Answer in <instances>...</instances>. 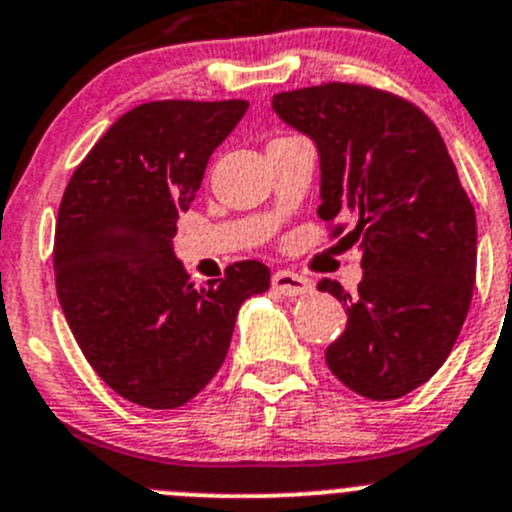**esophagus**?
<instances>
[{
    "label": "esophagus",
    "instance_id": "esophagus-1",
    "mask_svg": "<svg viewBox=\"0 0 512 512\" xmlns=\"http://www.w3.org/2000/svg\"><path fill=\"white\" fill-rule=\"evenodd\" d=\"M272 288L278 290V293L288 295V298H295V295H308L313 290V283L298 272H288L280 270L272 275Z\"/></svg>",
    "mask_w": 512,
    "mask_h": 512
}]
</instances>
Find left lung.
<instances>
[{
    "mask_svg": "<svg viewBox=\"0 0 512 512\" xmlns=\"http://www.w3.org/2000/svg\"><path fill=\"white\" fill-rule=\"evenodd\" d=\"M272 111L315 143L318 214L351 222L343 240L361 250L358 295L318 283L348 315L328 369L366 399H399L450 356L475 288V209L450 151L417 105L366 85L278 93Z\"/></svg>",
    "mask_w": 512,
    "mask_h": 512,
    "instance_id": "1",
    "label": "left lung"
}]
</instances>
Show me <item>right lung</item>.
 <instances>
[{
	"label": "right lung",
	"mask_w": 512,
	"mask_h": 512,
	"mask_svg": "<svg viewBox=\"0 0 512 512\" xmlns=\"http://www.w3.org/2000/svg\"><path fill=\"white\" fill-rule=\"evenodd\" d=\"M247 100H156L123 113L75 169L55 229L62 313L95 374L123 399L176 409L212 381L240 305L270 288L257 260L197 285L174 255L179 212Z\"/></svg>",
	"instance_id": "add662e5"
}]
</instances>
